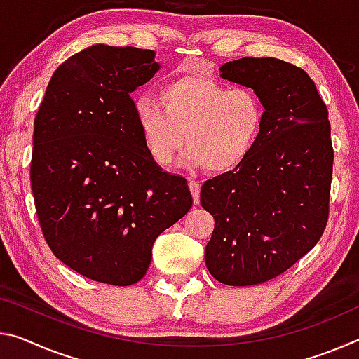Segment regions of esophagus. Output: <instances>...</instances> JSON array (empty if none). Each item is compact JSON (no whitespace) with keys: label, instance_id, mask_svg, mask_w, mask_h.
Segmentation results:
<instances>
[{"label":"esophagus","instance_id":"34e87169","mask_svg":"<svg viewBox=\"0 0 359 359\" xmlns=\"http://www.w3.org/2000/svg\"><path fill=\"white\" fill-rule=\"evenodd\" d=\"M189 187L193 195V201L195 204H200V190H201V182L195 179H189Z\"/></svg>","mask_w":359,"mask_h":359}]
</instances>
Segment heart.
<instances>
[{
  "mask_svg": "<svg viewBox=\"0 0 359 359\" xmlns=\"http://www.w3.org/2000/svg\"><path fill=\"white\" fill-rule=\"evenodd\" d=\"M265 104L254 89L182 75L159 88V100L134 99V116L151 158L169 164L187 140L180 161L229 172L246 161L265 126Z\"/></svg>",
  "mask_w": 359,
  "mask_h": 359,
  "instance_id": "1",
  "label": "heart"
}]
</instances>
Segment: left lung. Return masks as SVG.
I'll return each mask as SVG.
<instances>
[{
  "mask_svg": "<svg viewBox=\"0 0 359 359\" xmlns=\"http://www.w3.org/2000/svg\"><path fill=\"white\" fill-rule=\"evenodd\" d=\"M220 76L254 89L266 115L246 161L201 187V206L215 220L204 259L217 281L254 286L291 269L323 236L331 123L313 79L289 62L243 57L222 65Z\"/></svg>",
  "mask_w": 359,
  "mask_h": 359,
  "instance_id": "left-lung-1",
  "label": "left lung"
}]
</instances>
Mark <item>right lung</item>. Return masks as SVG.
<instances>
[{
	"label": "right lung",
	"mask_w": 359,
	"mask_h": 359,
	"mask_svg": "<svg viewBox=\"0 0 359 359\" xmlns=\"http://www.w3.org/2000/svg\"><path fill=\"white\" fill-rule=\"evenodd\" d=\"M159 70L155 50L95 44L54 72L38 108L30 166L50 251L89 280L130 286L158 235L189 212L182 175L158 166L130 93Z\"/></svg>",
	"instance_id": "obj_1"
}]
</instances>
